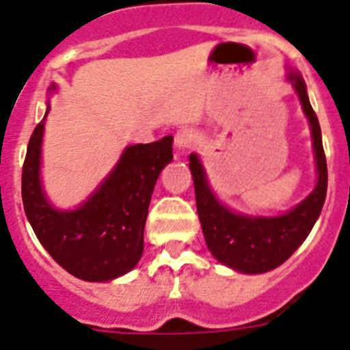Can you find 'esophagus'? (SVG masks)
Here are the masks:
<instances>
[{
	"instance_id": "1",
	"label": "esophagus",
	"mask_w": 350,
	"mask_h": 350,
	"mask_svg": "<svg viewBox=\"0 0 350 350\" xmlns=\"http://www.w3.org/2000/svg\"><path fill=\"white\" fill-rule=\"evenodd\" d=\"M196 140V133L189 128H181L178 133H176V152L178 154H185V152H189L190 146Z\"/></svg>"
}]
</instances>
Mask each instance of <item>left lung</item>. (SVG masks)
Segmentation results:
<instances>
[{
    "label": "left lung",
    "mask_w": 350,
    "mask_h": 350,
    "mask_svg": "<svg viewBox=\"0 0 350 350\" xmlns=\"http://www.w3.org/2000/svg\"><path fill=\"white\" fill-rule=\"evenodd\" d=\"M288 81L299 96L302 111L310 122L317 169L315 189L292 210L274 217L243 215L233 211L211 190L201 158L196 152L189 157L198 215L208 249L222 265L242 274H263L288 260L306 240L325 201L327 163L319 119L311 108L302 76L288 69Z\"/></svg>",
    "instance_id": "1"
}]
</instances>
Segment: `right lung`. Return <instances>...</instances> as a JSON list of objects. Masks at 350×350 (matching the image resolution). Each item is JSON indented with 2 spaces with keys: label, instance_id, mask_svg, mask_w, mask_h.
Returning <instances> with one entry per match:
<instances>
[{
  "label": "right lung",
  "instance_id": "obj_1",
  "mask_svg": "<svg viewBox=\"0 0 350 350\" xmlns=\"http://www.w3.org/2000/svg\"><path fill=\"white\" fill-rule=\"evenodd\" d=\"M57 85H51V92ZM46 116L31 133L23 165V204L42 247L78 280L103 283L128 274L144 252V226L158 176L172 161V137L128 146L110 174L75 210L49 202L40 180Z\"/></svg>",
  "mask_w": 350,
  "mask_h": 350
}]
</instances>
